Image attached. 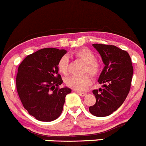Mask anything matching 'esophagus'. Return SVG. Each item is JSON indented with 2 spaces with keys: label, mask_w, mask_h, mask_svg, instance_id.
<instances>
[{
  "label": "esophagus",
  "mask_w": 146,
  "mask_h": 146,
  "mask_svg": "<svg viewBox=\"0 0 146 146\" xmlns=\"http://www.w3.org/2000/svg\"><path fill=\"white\" fill-rule=\"evenodd\" d=\"M75 92V91H74ZM76 93L79 95L80 96H84L86 95V93H84V92H76Z\"/></svg>",
  "instance_id": "34e87169"
}]
</instances>
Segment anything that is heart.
Returning a JSON list of instances; mask_svg holds the SVG:
<instances>
[{"mask_svg":"<svg viewBox=\"0 0 146 146\" xmlns=\"http://www.w3.org/2000/svg\"><path fill=\"white\" fill-rule=\"evenodd\" d=\"M74 57L79 61L84 63L83 72H88L92 76L96 77L100 74L101 65L96 60V56L87 48H82L73 53ZM57 67L60 73L67 74L69 67V59L63 56L60 59ZM92 83V79L89 74H86L82 76H70L65 79V84L68 87L76 91H84Z\"/></svg>","mask_w":146,"mask_h":146,"instance_id":"heart-1","label":"heart"}]
</instances>
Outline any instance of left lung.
Here are the masks:
<instances>
[{
    "mask_svg": "<svg viewBox=\"0 0 146 146\" xmlns=\"http://www.w3.org/2000/svg\"><path fill=\"white\" fill-rule=\"evenodd\" d=\"M105 64L98 82L103 88L93 90L96 103L89 108L92 115L104 117L117 110L126 99L132 81L133 68L129 54L114 45L93 44Z\"/></svg>",
    "mask_w": 146,
    "mask_h": 146,
    "instance_id": "left-lung-1",
    "label": "left lung"
}]
</instances>
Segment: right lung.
<instances>
[{"instance_id":"add662e5","label":"right lung","mask_w":146,"mask_h":146,"mask_svg":"<svg viewBox=\"0 0 146 146\" xmlns=\"http://www.w3.org/2000/svg\"><path fill=\"white\" fill-rule=\"evenodd\" d=\"M65 50L44 48L27 55L20 64L16 76L18 96L29 114L41 121H52L61 115L70 88L63 82L57 64Z\"/></svg>"}]
</instances>
